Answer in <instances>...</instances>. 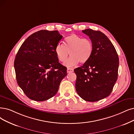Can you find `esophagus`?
Instances as JSON below:
<instances>
[{
  "label": "esophagus",
  "instance_id": "1",
  "mask_svg": "<svg viewBox=\"0 0 134 134\" xmlns=\"http://www.w3.org/2000/svg\"><path fill=\"white\" fill-rule=\"evenodd\" d=\"M74 71V69L72 68H68L67 69V72L68 73H70Z\"/></svg>",
  "mask_w": 134,
  "mask_h": 134
}]
</instances>
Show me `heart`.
<instances>
[{
	"mask_svg": "<svg viewBox=\"0 0 134 134\" xmlns=\"http://www.w3.org/2000/svg\"><path fill=\"white\" fill-rule=\"evenodd\" d=\"M58 59L62 63L65 62L70 53L71 57L65 63L67 67H74L80 62L85 63L91 57L93 44L91 41L72 34L66 37L63 45L59 44L55 48Z\"/></svg>",
	"mask_w": 134,
	"mask_h": 134,
	"instance_id": "b5f03b06",
	"label": "heart"
}]
</instances>
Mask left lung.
<instances>
[{
    "mask_svg": "<svg viewBox=\"0 0 134 134\" xmlns=\"http://www.w3.org/2000/svg\"><path fill=\"white\" fill-rule=\"evenodd\" d=\"M82 32L91 40L93 52L87 62L74 69L75 87L83 99L96 102L111 92L118 79L119 57L113 44L102 32L86 29Z\"/></svg>",
    "mask_w": 134,
    "mask_h": 134,
    "instance_id": "1",
    "label": "left lung"
}]
</instances>
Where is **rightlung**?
I'll return each mask as SVG.
<instances>
[{
  "mask_svg": "<svg viewBox=\"0 0 134 134\" xmlns=\"http://www.w3.org/2000/svg\"><path fill=\"white\" fill-rule=\"evenodd\" d=\"M62 38L58 31L41 30L30 36L19 49L14 61L16 77L30 99L53 97L66 76L67 69L59 63L55 51Z\"/></svg>",
  "mask_w": 134,
  "mask_h": 134,
  "instance_id": "add662e5",
  "label": "right lung"
}]
</instances>
